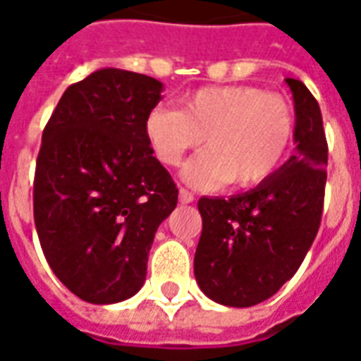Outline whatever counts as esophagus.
Instances as JSON below:
<instances>
[{
	"instance_id": "obj_1",
	"label": "esophagus",
	"mask_w": 361,
	"mask_h": 361,
	"mask_svg": "<svg viewBox=\"0 0 361 361\" xmlns=\"http://www.w3.org/2000/svg\"><path fill=\"white\" fill-rule=\"evenodd\" d=\"M193 199H195V197H193L191 191H188V189H183V188L180 189V203L189 204V203H193Z\"/></svg>"
}]
</instances>
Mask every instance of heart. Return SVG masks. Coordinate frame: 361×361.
<instances>
[{"mask_svg": "<svg viewBox=\"0 0 361 361\" xmlns=\"http://www.w3.org/2000/svg\"><path fill=\"white\" fill-rule=\"evenodd\" d=\"M286 98L247 85L204 87L181 96L178 110L157 106L145 119V137L164 166H180L207 139L209 149L183 168V180L201 189L232 181L255 188L271 180L294 139Z\"/></svg>", "mask_w": 361, "mask_h": 361, "instance_id": "b5f03b06", "label": "heart"}]
</instances>
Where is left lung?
<instances>
[{"instance_id": "left-lung-1", "label": "left lung", "mask_w": 361, "mask_h": 361, "mask_svg": "<svg viewBox=\"0 0 361 361\" xmlns=\"http://www.w3.org/2000/svg\"><path fill=\"white\" fill-rule=\"evenodd\" d=\"M286 82L294 96V154L255 189L197 203L203 216L197 284L230 307H251L276 294L300 269L321 224L329 158L321 108L302 81Z\"/></svg>"}]
</instances>
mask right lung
<instances>
[{
	"mask_svg": "<svg viewBox=\"0 0 361 361\" xmlns=\"http://www.w3.org/2000/svg\"><path fill=\"white\" fill-rule=\"evenodd\" d=\"M162 89L149 75L98 69L63 92L44 127L36 232L54 274L85 302L118 303L141 290L154 234L178 204L145 137Z\"/></svg>",
	"mask_w": 361,
	"mask_h": 361,
	"instance_id": "1",
	"label": "right lung"
}]
</instances>
